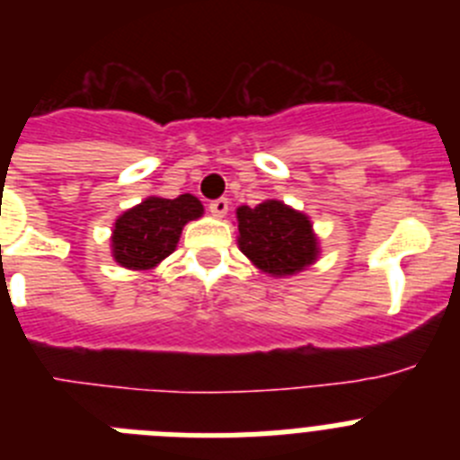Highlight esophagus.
Wrapping results in <instances>:
<instances>
[{
    "label": "esophagus",
    "mask_w": 460,
    "mask_h": 460,
    "mask_svg": "<svg viewBox=\"0 0 460 460\" xmlns=\"http://www.w3.org/2000/svg\"><path fill=\"white\" fill-rule=\"evenodd\" d=\"M227 198H218V200H211L209 202V211H211V217H217V218H223L227 214Z\"/></svg>",
    "instance_id": "34e87169"
}]
</instances>
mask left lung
I'll use <instances>...</instances> for the list:
<instances>
[{
	"label": "left lung",
	"mask_w": 460,
	"mask_h": 460,
	"mask_svg": "<svg viewBox=\"0 0 460 460\" xmlns=\"http://www.w3.org/2000/svg\"><path fill=\"white\" fill-rule=\"evenodd\" d=\"M239 249L253 265L274 276L302 271L318 255L311 221L279 200L239 207Z\"/></svg>",
	"instance_id": "8db88e82"
}]
</instances>
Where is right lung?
<instances>
[{"instance_id": "right-lung-1", "label": "right lung", "mask_w": 460, "mask_h": 460, "mask_svg": "<svg viewBox=\"0 0 460 460\" xmlns=\"http://www.w3.org/2000/svg\"><path fill=\"white\" fill-rule=\"evenodd\" d=\"M202 214V205L193 195L147 198L124 211L112 230V253L121 267L149 270L168 258L180 242L181 227Z\"/></svg>"}]
</instances>
